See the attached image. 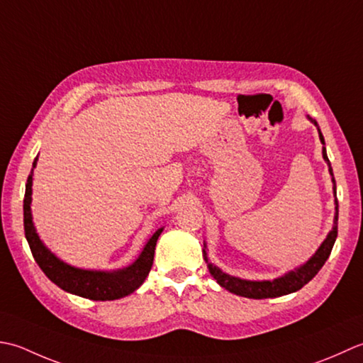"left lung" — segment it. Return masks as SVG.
<instances>
[{"mask_svg": "<svg viewBox=\"0 0 363 363\" xmlns=\"http://www.w3.org/2000/svg\"><path fill=\"white\" fill-rule=\"evenodd\" d=\"M316 125V122H315ZM320 139L321 143L324 144V138L320 131ZM323 158L328 161L329 164V172L332 175V182H334V194L337 197V184H335V179H334V172H332V167H330V161L328 158V153L326 149L323 147ZM335 220H334V228H332L330 233L328 235V238L324 240V242L320 246V249L316 250L315 255L310 258V260L301 266L299 269L288 272L286 276L284 277H279L276 280H264V282H250V280H241V279H236L232 277L228 274H224L223 271L219 268H216L213 263L208 262V258H206V252L203 250L205 254V260L206 264H208V269L211 272V276L216 279V282L224 286L225 290H228L230 293H235L238 296H242V298H250V299H266V298H279V296H284V294H290L301 290L302 286L306 284H308L310 280H312L318 271L323 268V264L326 263V260L329 258L330 252H332V247H334V242L337 240V233H338V202L335 201Z\"/></svg>", "mask_w": 363, "mask_h": 363, "instance_id": "8db88e82", "label": "left lung"}]
</instances>
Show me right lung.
<instances>
[{
	"label": "right lung",
	"instance_id": "1",
	"mask_svg": "<svg viewBox=\"0 0 363 363\" xmlns=\"http://www.w3.org/2000/svg\"><path fill=\"white\" fill-rule=\"evenodd\" d=\"M37 158L34 160L33 166L35 167ZM33 175L28 177L26 189H25V201H23V225L25 236L31 249L35 263L40 266V269L45 272V276L56 284L64 291L81 296L92 301H114L121 299L123 296H128L143 285L145 277L149 276L153 264L155 246H157L158 236L161 235L162 228L153 233L149 242L145 244L143 254L139 255L138 260L125 269H119L114 272H103V271H86L73 268L50 252L43 246L39 236L35 233L31 216V194H33Z\"/></svg>",
	"mask_w": 363,
	"mask_h": 363
}]
</instances>
